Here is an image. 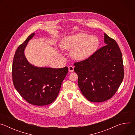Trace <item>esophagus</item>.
<instances>
[{
    "instance_id": "obj_1",
    "label": "esophagus",
    "mask_w": 135,
    "mask_h": 135,
    "mask_svg": "<svg viewBox=\"0 0 135 135\" xmlns=\"http://www.w3.org/2000/svg\"><path fill=\"white\" fill-rule=\"evenodd\" d=\"M68 70L69 72H73L74 71V67L72 66H70L68 67Z\"/></svg>"
}]
</instances>
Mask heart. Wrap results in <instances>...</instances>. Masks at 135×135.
<instances>
[{
	"label": "heart",
	"mask_w": 135,
	"mask_h": 135,
	"mask_svg": "<svg viewBox=\"0 0 135 135\" xmlns=\"http://www.w3.org/2000/svg\"><path fill=\"white\" fill-rule=\"evenodd\" d=\"M99 44L97 36L82 32L66 36L61 42L62 48L72 51V57L80 61L89 58L98 50Z\"/></svg>",
	"instance_id": "heart-1"
}]
</instances>
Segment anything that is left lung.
Returning <instances> with one entry per match:
<instances>
[{
  "instance_id": "8db88e82",
  "label": "left lung",
  "mask_w": 135,
  "mask_h": 135,
  "mask_svg": "<svg viewBox=\"0 0 135 135\" xmlns=\"http://www.w3.org/2000/svg\"><path fill=\"white\" fill-rule=\"evenodd\" d=\"M104 42L107 45L89 58L74 64L80 89L91 102H103L110 99L123 80L122 55L117 43L106 33Z\"/></svg>"
}]
</instances>
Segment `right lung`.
Instances as JSON below:
<instances>
[{
	"label": "right lung",
	"instance_id": "1",
	"mask_svg": "<svg viewBox=\"0 0 135 135\" xmlns=\"http://www.w3.org/2000/svg\"><path fill=\"white\" fill-rule=\"evenodd\" d=\"M35 35L34 32L29 36L15 52L12 66L13 82L17 91L28 103L44 106L56 98L68 69L67 67H38L28 62L25 50Z\"/></svg>",
	"mask_w": 135,
	"mask_h": 135
}]
</instances>
